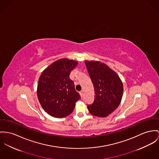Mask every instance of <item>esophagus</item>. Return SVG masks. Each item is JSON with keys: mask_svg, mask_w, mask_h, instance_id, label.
Wrapping results in <instances>:
<instances>
[{"mask_svg": "<svg viewBox=\"0 0 159 159\" xmlns=\"http://www.w3.org/2000/svg\"><path fill=\"white\" fill-rule=\"evenodd\" d=\"M79 94H80V96L82 98V97H83V92H82V91H80V92H79Z\"/></svg>", "mask_w": 159, "mask_h": 159, "instance_id": "esophagus-1", "label": "esophagus"}]
</instances>
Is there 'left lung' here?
Here are the masks:
<instances>
[{
	"label": "left lung",
	"instance_id": "obj_1",
	"mask_svg": "<svg viewBox=\"0 0 159 159\" xmlns=\"http://www.w3.org/2000/svg\"><path fill=\"white\" fill-rule=\"evenodd\" d=\"M86 66L94 88V100L88 105L89 112L97 117L110 115L120 105L123 86L119 75L104 63L85 61Z\"/></svg>",
	"mask_w": 159,
	"mask_h": 159
}]
</instances>
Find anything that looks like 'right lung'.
<instances>
[{"label": "right lung", "mask_w": 159, "mask_h": 159, "mask_svg": "<svg viewBox=\"0 0 159 159\" xmlns=\"http://www.w3.org/2000/svg\"><path fill=\"white\" fill-rule=\"evenodd\" d=\"M78 62L61 59L53 62L41 74L37 85L39 101L50 116L61 118L70 115L80 96L70 79Z\"/></svg>", "instance_id": "obj_1"}]
</instances>
